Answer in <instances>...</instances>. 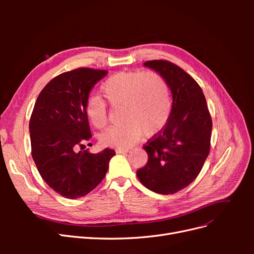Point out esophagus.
Returning <instances> with one entry per match:
<instances>
[{
	"label": "esophagus",
	"mask_w": 254,
	"mask_h": 254,
	"mask_svg": "<svg viewBox=\"0 0 254 254\" xmlns=\"http://www.w3.org/2000/svg\"><path fill=\"white\" fill-rule=\"evenodd\" d=\"M128 151H129L128 148H119V149H117L118 153H127Z\"/></svg>",
	"instance_id": "1"
}]
</instances>
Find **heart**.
Segmentation results:
<instances>
[{
    "label": "heart",
    "mask_w": 254,
    "mask_h": 254,
    "mask_svg": "<svg viewBox=\"0 0 254 254\" xmlns=\"http://www.w3.org/2000/svg\"><path fill=\"white\" fill-rule=\"evenodd\" d=\"M104 96L112 107H121L124 124L107 129L99 141L114 148H128L141 136L153 135L170 119L172 99L167 82L156 72H121L107 79L102 86ZM90 123L103 129L108 123L107 104L102 97L91 96L84 107Z\"/></svg>",
    "instance_id": "heart-1"
}]
</instances>
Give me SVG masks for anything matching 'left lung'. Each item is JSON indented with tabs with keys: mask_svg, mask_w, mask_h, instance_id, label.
I'll use <instances>...</instances> for the list:
<instances>
[{
	"mask_svg": "<svg viewBox=\"0 0 254 254\" xmlns=\"http://www.w3.org/2000/svg\"><path fill=\"white\" fill-rule=\"evenodd\" d=\"M159 73L172 91V112L166 125L144 149L148 161L136 176L158 194H175L193 182L210 152L212 120L201 88L181 67L166 60L144 64Z\"/></svg>",
	"mask_w": 254,
	"mask_h": 254,
	"instance_id": "obj_1",
	"label": "left lung"
}]
</instances>
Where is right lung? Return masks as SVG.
Wrapping results in <instances>:
<instances>
[{
  "label": "right lung",
  "instance_id": "right-lung-1",
  "mask_svg": "<svg viewBox=\"0 0 254 254\" xmlns=\"http://www.w3.org/2000/svg\"><path fill=\"white\" fill-rule=\"evenodd\" d=\"M107 73L79 67L56 76L40 92L30 117L32 156L38 172L51 189L68 199L93 190L115 155L109 148L98 153L77 151L92 137L84 112L90 91Z\"/></svg>",
  "mask_w": 254,
  "mask_h": 254
}]
</instances>
